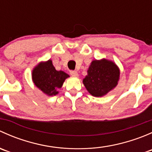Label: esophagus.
<instances>
[{
  "mask_svg": "<svg viewBox=\"0 0 152 152\" xmlns=\"http://www.w3.org/2000/svg\"><path fill=\"white\" fill-rule=\"evenodd\" d=\"M70 74L72 76H74V77H77V76H79V74H78V72L76 71V70H70Z\"/></svg>",
  "mask_w": 152,
  "mask_h": 152,
  "instance_id": "1",
  "label": "esophagus"
}]
</instances>
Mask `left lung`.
I'll return each mask as SVG.
<instances>
[{
  "mask_svg": "<svg viewBox=\"0 0 152 152\" xmlns=\"http://www.w3.org/2000/svg\"><path fill=\"white\" fill-rule=\"evenodd\" d=\"M119 77L120 70L115 62L96 59L90 64L83 84L92 96L102 97L117 86Z\"/></svg>",
  "mask_w": 152,
  "mask_h": 152,
  "instance_id": "8db88e82",
  "label": "left lung"
}]
</instances>
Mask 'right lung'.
I'll list each match as a JSON object with an SVG mask.
<instances>
[{
  "label": "right lung",
  "mask_w": 152,
  "mask_h": 152,
  "mask_svg": "<svg viewBox=\"0 0 152 152\" xmlns=\"http://www.w3.org/2000/svg\"><path fill=\"white\" fill-rule=\"evenodd\" d=\"M69 75L56 70L50 59L41 62L32 70V80L36 87L49 96H56Z\"/></svg>",
  "instance_id": "obj_1"
}]
</instances>
